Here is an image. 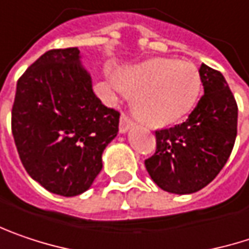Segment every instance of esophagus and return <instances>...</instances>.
Returning <instances> with one entry per match:
<instances>
[{"instance_id":"34e87169","label":"esophagus","mask_w":249,"mask_h":249,"mask_svg":"<svg viewBox=\"0 0 249 249\" xmlns=\"http://www.w3.org/2000/svg\"><path fill=\"white\" fill-rule=\"evenodd\" d=\"M132 125H134V123H132V120H129L126 115H121V120H120V132L121 134H125V132H128L129 131V128H132Z\"/></svg>"}]
</instances>
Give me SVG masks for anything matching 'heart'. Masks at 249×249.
I'll return each mask as SVG.
<instances>
[{"instance_id":"b5f03b06","label":"heart","mask_w":249,"mask_h":249,"mask_svg":"<svg viewBox=\"0 0 249 249\" xmlns=\"http://www.w3.org/2000/svg\"><path fill=\"white\" fill-rule=\"evenodd\" d=\"M112 85L135 92V109L145 123L170 125L194 109L201 92V75L191 62L152 58L120 70Z\"/></svg>"}]
</instances>
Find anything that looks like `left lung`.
I'll list each match as a JSON object with an SVG mask.
<instances>
[{
	"mask_svg": "<svg viewBox=\"0 0 249 249\" xmlns=\"http://www.w3.org/2000/svg\"><path fill=\"white\" fill-rule=\"evenodd\" d=\"M204 95L188 120L155 132L157 151L145 161L164 191L187 195L207 187L227 164L237 138L238 107L224 75L199 67Z\"/></svg>",
	"mask_w": 249,
	"mask_h": 249,
	"instance_id": "1",
	"label": "left lung"
}]
</instances>
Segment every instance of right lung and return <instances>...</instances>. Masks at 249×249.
<instances>
[{"instance_id": "add662e5", "label": "right lung", "mask_w": 249, "mask_h": 249, "mask_svg": "<svg viewBox=\"0 0 249 249\" xmlns=\"http://www.w3.org/2000/svg\"><path fill=\"white\" fill-rule=\"evenodd\" d=\"M120 112L102 105L78 48L51 50L17 82L12 135L21 162L47 191L75 196L102 170Z\"/></svg>"}]
</instances>
